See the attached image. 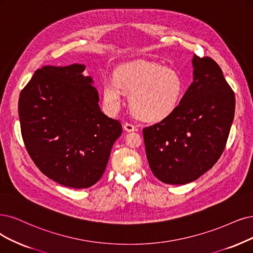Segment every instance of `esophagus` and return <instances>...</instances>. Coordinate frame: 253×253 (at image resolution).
I'll return each instance as SVG.
<instances>
[{
    "mask_svg": "<svg viewBox=\"0 0 253 253\" xmlns=\"http://www.w3.org/2000/svg\"><path fill=\"white\" fill-rule=\"evenodd\" d=\"M123 128H124L125 131H127V132H132V131H134V130L136 129L134 125L130 124V123H125V124L123 125Z\"/></svg>",
    "mask_w": 253,
    "mask_h": 253,
    "instance_id": "1",
    "label": "esophagus"
}]
</instances>
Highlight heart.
Instances as JSON below:
<instances>
[{
  "label": "heart",
  "mask_w": 253,
  "mask_h": 253,
  "mask_svg": "<svg viewBox=\"0 0 253 253\" xmlns=\"http://www.w3.org/2000/svg\"><path fill=\"white\" fill-rule=\"evenodd\" d=\"M123 92L130 93V108L138 118L157 122L176 109L183 92V82L174 70L139 60L121 65L115 79L107 78L103 82V101L110 111L120 108Z\"/></svg>",
  "instance_id": "heart-1"
}]
</instances>
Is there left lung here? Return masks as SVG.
Returning <instances> with one entry per match:
<instances>
[{
    "label": "left lung",
    "mask_w": 253,
    "mask_h": 253,
    "mask_svg": "<svg viewBox=\"0 0 253 253\" xmlns=\"http://www.w3.org/2000/svg\"><path fill=\"white\" fill-rule=\"evenodd\" d=\"M193 82L178 106L162 122L144 128L149 166L158 179L185 184L217 163L235 117V93L217 62L193 56Z\"/></svg>",
    "instance_id": "left-lung-1"
}]
</instances>
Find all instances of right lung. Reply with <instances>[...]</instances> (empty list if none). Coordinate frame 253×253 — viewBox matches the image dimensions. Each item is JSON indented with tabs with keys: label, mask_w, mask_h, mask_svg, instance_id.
Instances as JSON below:
<instances>
[{
	"label": "right lung",
	"mask_w": 253,
	"mask_h": 253,
	"mask_svg": "<svg viewBox=\"0 0 253 253\" xmlns=\"http://www.w3.org/2000/svg\"><path fill=\"white\" fill-rule=\"evenodd\" d=\"M85 65H45L21 92L18 116L28 153L50 179L86 189L104 173L111 148L122 134L119 121L99 106Z\"/></svg>",
	"instance_id": "right-lung-1"
}]
</instances>
